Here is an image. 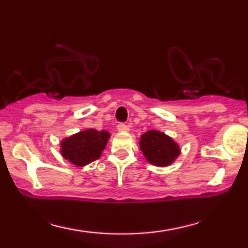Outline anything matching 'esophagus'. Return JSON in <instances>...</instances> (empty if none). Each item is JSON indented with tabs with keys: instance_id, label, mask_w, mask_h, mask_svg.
Here are the masks:
<instances>
[{
	"instance_id": "34e87169",
	"label": "esophagus",
	"mask_w": 248,
	"mask_h": 248,
	"mask_svg": "<svg viewBox=\"0 0 248 248\" xmlns=\"http://www.w3.org/2000/svg\"><path fill=\"white\" fill-rule=\"evenodd\" d=\"M117 130H118V132H122V133H125V132L130 131V127H128V125H126V124L121 123V124L117 125Z\"/></svg>"
}]
</instances>
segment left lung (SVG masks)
Here are the masks:
<instances>
[{
  "mask_svg": "<svg viewBox=\"0 0 248 248\" xmlns=\"http://www.w3.org/2000/svg\"><path fill=\"white\" fill-rule=\"evenodd\" d=\"M139 144L149 164L157 167H167L174 164L182 152L174 139L157 130H150L142 134Z\"/></svg>",
  "mask_w": 248,
  "mask_h": 248,
  "instance_id": "left-lung-1",
  "label": "left lung"
}]
</instances>
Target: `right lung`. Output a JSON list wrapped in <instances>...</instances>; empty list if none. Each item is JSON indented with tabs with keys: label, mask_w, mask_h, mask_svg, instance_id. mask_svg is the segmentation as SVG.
Masks as SVG:
<instances>
[{
	"label": "right lung",
	"mask_w": 248,
	"mask_h": 248,
	"mask_svg": "<svg viewBox=\"0 0 248 248\" xmlns=\"http://www.w3.org/2000/svg\"><path fill=\"white\" fill-rule=\"evenodd\" d=\"M109 138L108 131L94 128L80 131L60 142L61 155L78 167H84L100 158Z\"/></svg>",
	"instance_id": "right-lung-1"
}]
</instances>
